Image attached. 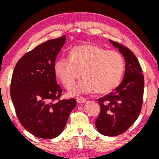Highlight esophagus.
<instances>
[{"label": "esophagus", "mask_w": 159, "mask_h": 159, "mask_svg": "<svg viewBox=\"0 0 159 159\" xmlns=\"http://www.w3.org/2000/svg\"><path fill=\"white\" fill-rule=\"evenodd\" d=\"M86 101H87V99H86L85 98L80 97V98H77V102H78V103H79V104L84 103Z\"/></svg>", "instance_id": "1"}]
</instances>
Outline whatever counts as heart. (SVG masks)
Segmentation results:
<instances>
[{"instance_id":"heart-1","label":"heart","mask_w":159,"mask_h":159,"mask_svg":"<svg viewBox=\"0 0 159 159\" xmlns=\"http://www.w3.org/2000/svg\"><path fill=\"white\" fill-rule=\"evenodd\" d=\"M125 61L116 51H107L93 44L75 46L69 53V59L59 58L54 63L56 78L66 88L73 84L81 72L83 79L69 91L70 96L91 92L107 93L116 88L123 78Z\"/></svg>"}]
</instances>
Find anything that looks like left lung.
Returning <instances> with one entry per match:
<instances>
[{
	"mask_svg": "<svg viewBox=\"0 0 159 159\" xmlns=\"http://www.w3.org/2000/svg\"><path fill=\"white\" fill-rule=\"evenodd\" d=\"M124 57L125 70L120 84L108 95L98 98L101 111L96 121L100 134L116 136L135 122L143 104L144 79L138 59L127 47L109 39Z\"/></svg>",
	"mask_w": 159,
	"mask_h": 159,
	"instance_id": "obj_1",
	"label": "left lung"
}]
</instances>
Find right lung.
Wrapping results in <instances>:
<instances>
[{"mask_svg": "<svg viewBox=\"0 0 159 159\" xmlns=\"http://www.w3.org/2000/svg\"><path fill=\"white\" fill-rule=\"evenodd\" d=\"M66 42V36L42 43L16 63L10 96L18 119L34 136L52 139L63 131L76 106L75 98L59 100L62 90L57 84L54 63Z\"/></svg>", "mask_w": 159, "mask_h": 159, "instance_id": "obj_1", "label": "right lung"}]
</instances>
